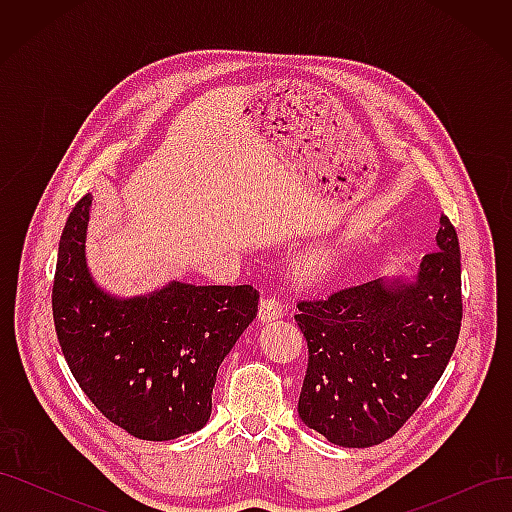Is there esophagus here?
<instances>
[{"mask_svg": "<svg viewBox=\"0 0 512 512\" xmlns=\"http://www.w3.org/2000/svg\"><path fill=\"white\" fill-rule=\"evenodd\" d=\"M286 309H284V303L277 299V297H267L260 301V312H258V318L262 322H271V320H280L284 318Z\"/></svg>", "mask_w": 512, "mask_h": 512, "instance_id": "esophagus-1", "label": "esophagus"}]
</instances>
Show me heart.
<instances>
[{"instance_id":"1","label":"heart","mask_w":512,"mask_h":512,"mask_svg":"<svg viewBox=\"0 0 512 512\" xmlns=\"http://www.w3.org/2000/svg\"><path fill=\"white\" fill-rule=\"evenodd\" d=\"M337 260L339 256L335 250H312L294 262V275L305 282L324 280L335 271Z\"/></svg>"}]
</instances>
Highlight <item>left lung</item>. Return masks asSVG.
I'll return each instance as SVG.
<instances>
[{
    "label": "left lung",
    "instance_id": "1",
    "mask_svg": "<svg viewBox=\"0 0 512 512\" xmlns=\"http://www.w3.org/2000/svg\"><path fill=\"white\" fill-rule=\"evenodd\" d=\"M412 280H378L299 301L307 339L301 421L337 446L393 438L451 361L461 329V254L446 215Z\"/></svg>",
    "mask_w": 512,
    "mask_h": 512
}]
</instances>
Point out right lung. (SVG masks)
<instances>
[{
    "instance_id": "right-lung-1",
    "label": "right lung",
    "mask_w": 512,
    "mask_h": 512,
    "mask_svg": "<svg viewBox=\"0 0 512 512\" xmlns=\"http://www.w3.org/2000/svg\"><path fill=\"white\" fill-rule=\"evenodd\" d=\"M91 194L61 232L53 320L74 380L111 423L141 440H175L205 427L224 356L258 312L254 286L170 282L121 299L87 267Z\"/></svg>"
}]
</instances>
